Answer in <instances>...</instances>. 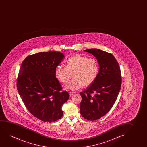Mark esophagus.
I'll list each match as a JSON object with an SVG mask.
<instances>
[{
    "instance_id": "1",
    "label": "esophagus",
    "mask_w": 147,
    "mask_h": 147,
    "mask_svg": "<svg viewBox=\"0 0 147 147\" xmlns=\"http://www.w3.org/2000/svg\"><path fill=\"white\" fill-rule=\"evenodd\" d=\"M69 95H70V96H72L73 95H74L75 94L74 93L72 92H69Z\"/></svg>"
}]
</instances>
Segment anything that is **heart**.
Returning <instances> with one entry per match:
<instances>
[{
    "label": "heart",
    "mask_w": 147,
    "mask_h": 147,
    "mask_svg": "<svg viewBox=\"0 0 147 147\" xmlns=\"http://www.w3.org/2000/svg\"><path fill=\"white\" fill-rule=\"evenodd\" d=\"M66 66L58 65L55 69V76L61 83H66L74 72V79L69 81L66 88L76 90L83 86H88L98 76L99 70L96 59L88 58L80 54H74L66 61Z\"/></svg>",
    "instance_id": "1"
}]
</instances>
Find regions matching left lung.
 Returning <instances> with one entry per match:
<instances>
[{"instance_id": "obj_1", "label": "left lung", "mask_w": 147, "mask_h": 147, "mask_svg": "<svg viewBox=\"0 0 147 147\" xmlns=\"http://www.w3.org/2000/svg\"><path fill=\"white\" fill-rule=\"evenodd\" d=\"M97 59L99 66L95 80L80 92L81 115L95 121L106 115L114 105L121 89V76L119 63L113 55L98 49L84 50Z\"/></svg>"}]
</instances>
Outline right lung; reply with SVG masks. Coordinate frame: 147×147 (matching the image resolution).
I'll list each match as a JSON object with an SVG mask.
<instances>
[{"label":"right lung","instance_id":"right-lung-1","mask_svg":"<svg viewBox=\"0 0 147 147\" xmlns=\"http://www.w3.org/2000/svg\"><path fill=\"white\" fill-rule=\"evenodd\" d=\"M64 55L59 52H45L26 57L21 65L16 86L30 113L44 122L62 117V107L69 98L55 76V69Z\"/></svg>","mask_w":147,"mask_h":147}]
</instances>
